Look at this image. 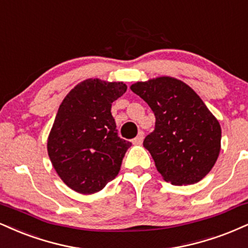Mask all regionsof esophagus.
I'll return each mask as SVG.
<instances>
[{
	"label": "esophagus",
	"mask_w": 248,
	"mask_h": 248,
	"mask_svg": "<svg viewBox=\"0 0 248 248\" xmlns=\"http://www.w3.org/2000/svg\"><path fill=\"white\" fill-rule=\"evenodd\" d=\"M143 136H144V134H143V132H140L139 134H137V136L133 140L134 144H141L142 141H143Z\"/></svg>",
	"instance_id": "esophagus-1"
}]
</instances>
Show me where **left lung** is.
I'll list each match as a JSON object with an SVG mask.
<instances>
[{"instance_id": "obj_1", "label": "left lung", "mask_w": 248, "mask_h": 248, "mask_svg": "<svg viewBox=\"0 0 248 248\" xmlns=\"http://www.w3.org/2000/svg\"><path fill=\"white\" fill-rule=\"evenodd\" d=\"M130 89L156 118L155 129L143 145L164 180L192 185L203 179L218 158L222 130L201 98L172 77L137 82Z\"/></svg>"}]
</instances>
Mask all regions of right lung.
I'll return each mask as SVG.
<instances>
[{
  "instance_id": "1",
  "label": "right lung",
  "mask_w": 248,
  "mask_h": 248,
  "mask_svg": "<svg viewBox=\"0 0 248 248\" xmlns=\"http://www.w3.org/2000/svg\"><path fill=\"white\" fill-rule=\"evenodd\" d=\"M126 90L121 82L90 78L77 84L60 105L47 150L56 173L71 189L99 192L120 171L132 143L118 135L111 107Z\"/></svg>"
}]
</instances>
